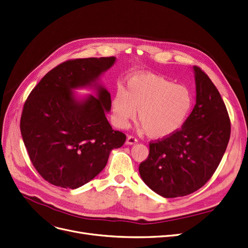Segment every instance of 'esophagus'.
Masks as SVG:
<instances>
[{
	"label": "esophagus",
	"mask_w": 248,
	"mask_h": 248,
	"mask_svg": "<svg viewBox=\"0 0 248 248\" xmlns=\"http://www.w3.org/2000/svg\"><path fill=\"white\" fill-rule=\"evenodd\" d=\"M138 142V140H137V138L136 137H134V136H128L127 138H126V144L127 145H133V144H136Z\"/></svg>",
	"instance_id": "1"
}]
</instances>
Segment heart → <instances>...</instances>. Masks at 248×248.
I'll list each match as a JSON object with an SVG mask.
<instances>
[{
    "label": "heart",
    "instance_id": "b5f03b06",
    "mask_svg": "<svg viewBox=\"0 0 248 248\" xmlns=\"http://www.w3.org/2000/svg\"><path fill=\"white\" fill-rule=\"evenodd\" d=\"M193 107L190 91L182 85L152 73L134 75L120 87L111 100L113 124L126 128L136 117L146 134L153 139H164L177 133L187 121Z\"/></svg>",
    "mask_w": 248,
    "mask_h": 248
}]
</instances>
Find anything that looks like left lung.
Listing matches in <instances>:
<instances>
[{"mask_svg":"<svg viewBox=\"0 0 248 248\" xmlns=\"http://www.w3.org/2000/svg\"><path fill=\"white\" fill-rule=\"evenodd\" d=\"M197 103L180 130L151 141L149 156L139 166L145 184L164 198L185 197L207 184L227 148L231 124L216 86L200 67Z\"/></svg>","mask_w":248,"mask_h":248,"instance_id":"1","label":"left lung"}]
</instances>
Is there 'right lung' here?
<instances>
[{"mask_svg":"<svg viewBox=\"0 0 248 248\" xmlns=\"http://www.w3.org/2000/svg\"><path fill=\"white\" fill-rule=\"evenodd\" d=\"M114 57L74 59L50 70L24 103L20 131L30 161L40 176L63 188H77L99 174L113 149L126 136L112 130L105 116L110 94L98 88V97L83 102L72 89L94 82L109 69Z\"/></svg>","mask_w":248,"mask_h":248,"instance_id":"obj_1","label":"right lung"}]
</instances>
